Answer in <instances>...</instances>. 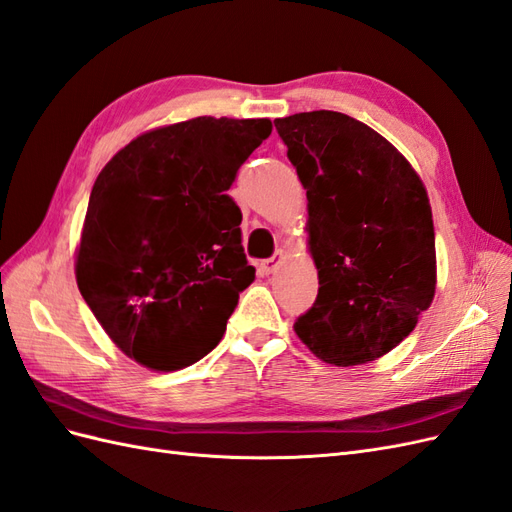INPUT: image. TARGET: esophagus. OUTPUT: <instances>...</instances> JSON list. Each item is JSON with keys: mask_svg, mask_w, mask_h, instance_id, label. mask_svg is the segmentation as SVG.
Instances as JSON below:
<instances>
[{"mask_svg": "<svg viewBox=\"0 0 512 512\" xmlns=\"http://www.w3.org/2000/svg\"><path fill=\"white\" fill-rule=\"evenodd\" d=\"M282 258H284V254H282V252H275V254H273V258H267V260H262V262H260V271L265 273V275L273 273L275 269H278V265L282 262Z\"/></svg>", "mask_w": 512, "mask_h": 512, "instance_id": "obj_1", "label": "esophagus"}]
</instances>
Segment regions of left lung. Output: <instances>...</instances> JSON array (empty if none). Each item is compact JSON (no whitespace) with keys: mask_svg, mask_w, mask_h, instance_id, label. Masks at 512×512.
Returning <instances> with one entry per match:
<instances>
[{"mask_svg":"<svg viewBox=\"0 0 512 512\" xmlns=\"http://www.w3.org/2000/svg\"><path fill=\"white\" fill-rule=\"evenodd\" d=\"M308 196L319 295L295 321L327 364L390 353L435 297V228L411 163L368 124L340 112L273 120Z\"/></svg>","mask_w":512,"mask_h":512,"instance_id":"8db88e82","label":"left lung"}]
</instances>
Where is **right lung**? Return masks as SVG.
Returning a JSON list of instances; mask_svg holds the SVG:
<instances>
[{"instance_id":"obj_1","label":"right lung","mask_w":512,"mask_h":512,"mask_svg":"<svg viewBox=\"0 0 512 512\" xmlns=\"http://www.w3.org/2000/svg\"><path fill=\"white\" fill-rule=\"evenodd\" d=\"M271 120L200 116L135 137L92 187L77 250L81 297L146 368L198 362L256 278L230 196Z\"/></svg>"}]
</instances>
